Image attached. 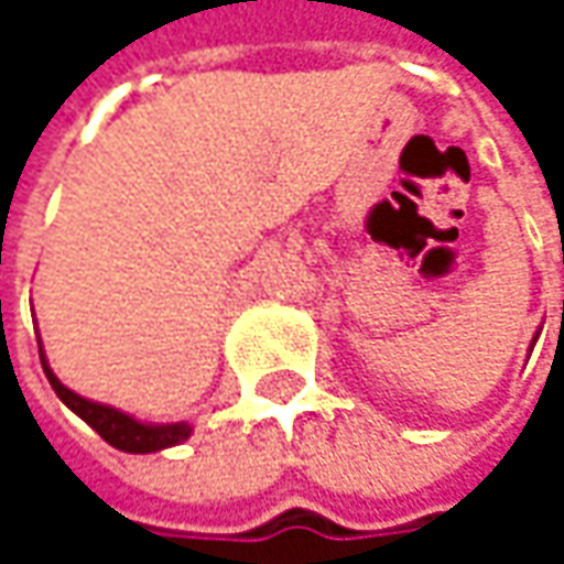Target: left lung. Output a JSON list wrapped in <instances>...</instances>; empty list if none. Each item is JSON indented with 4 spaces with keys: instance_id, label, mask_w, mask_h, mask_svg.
<instances>
[{
    "instance_id": "8db88e82",
    "label": "left lung",
    "mask_w": 564,
    "mask_h": 564,
    "mask_svg": "<svg viewBox=\"0 0 564 564\" xmlns=\"http://www.w3.org/2000/svg\"><path fill=\"white\" fill-rule=\"evenodd\" d=\"M533 341H536V336H533Z\"/></svg>"
}]
</instances>
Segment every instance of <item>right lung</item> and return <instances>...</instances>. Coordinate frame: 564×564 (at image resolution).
I'll return each instance as SVG.
<instances>
[{
    "instance_id": "add662e5",
    "label": "right lung",
    "mask_w": 564,
    "mask_h": 564,
    "mask_svg": "<svg viewBox=\"0 0 564 564\" xmlns=\"http://www.w3.org/2000/svg\"><path fill=\"white\" fill-rule=\"evenodd\" d=\"M40 341V338H36ZM40 364H43V373L50 379V386L55 389V395L62 399V404H68L80 421L87 426H94L99 436L109 445H116L121 452H131V455H150V452H163L172 445L185 443L187 436L194 433V426L187 421L178 423H143L131 414H124L112 404H99V401L84 399L72 392L68 386H62V379L55 377L50 360L43 355V345H40Z\"/></svg>"
}]
</instances>
